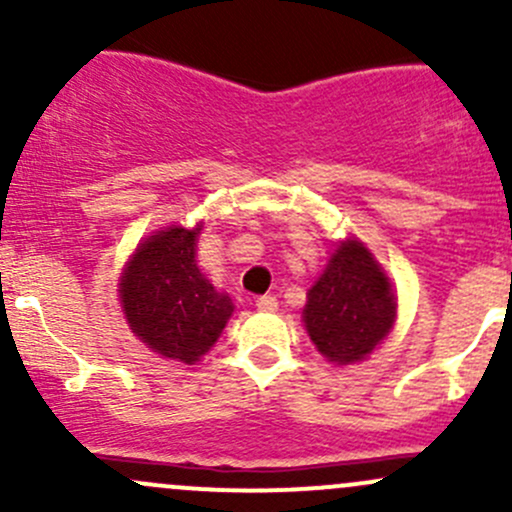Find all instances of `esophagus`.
<instances>
[{
    "mask_svg": "<svg viewBox=\"0 0 512 512\" xmlns=\"http://www.w3.org/2000/svg\"><path fill=\"white\" fill-rule=\"evenodd\" d=\"M255 307L260 309V312H277L280 302H277V297H272V294H265V297H257Z\"/></svg>",
    "mask_w": 512,
    "mask_h": 512,
    "instance_id": "obj_1",
    "label": "esophagus"
}]
</instances>
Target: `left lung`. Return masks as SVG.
Here are the masks:
<instances>
[{
    "instance_id": "1",
    "label": "left lung",
    "mask_w": 512,
    "mask_h": 512,
    "mask_svg": "<svg viewBox=\"0 0 512 512\" xmlns=\"http://www.w3.org/2000/svg\"><path fill=\"white\" fill-rule=\"evenodd\" d=\"M394 317L396 299L389 277L361 242H342L324 275L307 292L304 324L309 339L329 361L352 364L374 352Z\"/></svg>"
}]
</instances>
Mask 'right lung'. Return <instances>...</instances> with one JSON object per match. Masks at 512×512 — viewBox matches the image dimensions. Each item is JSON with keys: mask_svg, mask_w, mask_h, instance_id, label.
<instances>
[{"mask_svg": "<svg viewBox=\"0 0 512 512\" xmlns=\"http://www.w3.org/2000/svg\"><path fill=\"white\" fill-rule=\"evenodd\" d=\"M193 230L168 227L138 245L121 280L128 327L143 344L168 359L193 364L218 342L232 302L195 265Z\"/></svg>", "mask_w": 512, "mask_h": 512, "instance_id": "add662e5", "label": "right lung"}]
</instances>
